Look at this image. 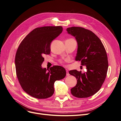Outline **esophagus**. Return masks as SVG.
<instances>
[{"instance_id": "1", "label": "esophagus", "mask_w": 121, "mask_h": 121, "mask_svg": "<svg viewBox=\"0 0 121 121\" xmlns=\"http://www.w3.org/2000/svg\"><path fill=\"white\" fill-rule=\"evenodd\" d=\"M66 71H67V74H66V75H67V76H69V73L68 71L67 70V69H66Z\"/></svg>"}]
</instances>
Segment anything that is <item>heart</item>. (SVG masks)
<instances>
[{"instance_id":"obj_1","label":"heart","mask_w":121,"mask_h":121,"mask_svg":"<svg viewBox=\"0 0 121 121\" xmlns=\"http://www.w3.org/2000/svg\"><path fill=\"white\" fill-rule=\"evenodd\" d=\"M60 63H63V61H60Z\"/></svg>"}]
</instances>
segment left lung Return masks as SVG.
I'll return each instance as SVG.
<instances>
[{
	"instance_id": "obj_1",
	"label": "left lung",
	"mask_w": 121,
	"mask_h": 121,
	"mask_svg": "<svg viewBox=\"0 0 121 121\" xmlns=\"http://www.w3.org/2000/svg\"><path fill=\"white\" fill-rule=\"evenodd\" d=\"M67 31L78 43L75 60L81 61L87 69L83 74L76 69L69 71L77 81L71 89V93L78 98L92 96L99 90L107 76L108 64L106 50L100 39L92 31L79 27L68 28Z\"/></svg>"
}]
</instances>
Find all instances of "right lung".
I'll use <instances>...</instances> for the list:
<instances>
[{
	"label": "right lung",
	"instance_id": "right-lung-1",
	"mask_svg": "<svg viewBox=\"0 0 121 121\" xmlns=\"http://www.w3.org/2000/svg\"><path fill=\"white\" fill-rule=\"evenodd\" d=\"M63 31L61 26L37 28L21 42L15 57L17 76L23 89L30 96L44 99L52 96L54 83L63 79L66 71L60 65L42 68L45 54L50 52V43Z\"/></svg>",
	"mask_w": 121,
	"mask_h": 121
}]
</instances>
